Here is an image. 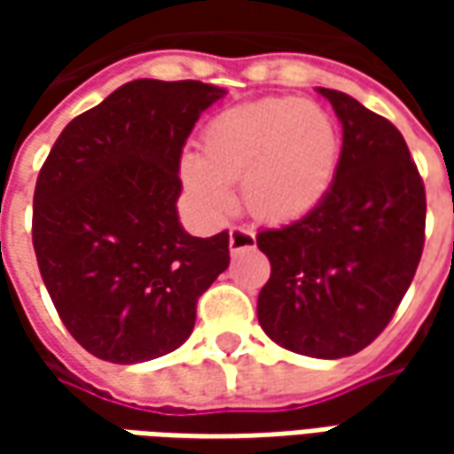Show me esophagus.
Returning a JSON list of instances; mask_svg holds the SVG:
<instances>
[{
    "instance_id": "34e87169",
    "label": "esophagus",
    "mask_w": 454,
    "mask_h": 454,
    "mask_svg": "<svg viewBox=\"0 0 454 454\" xmlns=\"http://www.w3.org/2000/svg\"><path fill=\"white\" fill-rule=\"evenodd\" d=\"M254 247V232L247 230V227H232L230 232V250L237 253V250H250Z\"/></svg>"
}]
</instances>
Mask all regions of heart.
<instances>
[{"mask_svg": "<svg viewBox=\"0 0 454 454\" xmlns=\"http://www.w3.org/2000/svg\"><path fill=\"white\" fill-rule=\"evenodd\" d=\"M336 149L333 123L318 106L260 100L209 121L204 153L182 156V179L204 215L215 219L232 209L237 179H242V200L254 217H298L328 192Z\"/></svg>", "mask_w": 454, "mask_h": 454, "instance_id": "heart-1", "label": "heart"}]
</instances>
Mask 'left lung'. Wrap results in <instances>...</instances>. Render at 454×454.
<instances>
[{
	"label": "left lung",
	"mask_w": 454,
	"mask_h": 454,
	"mask_svg": "<svg viewBox=\"0 0 454 454\" xmlns=\"http://www.w3.org/2000/svg\"><path fill=\"white\" fill-rule=\"evenodd\" d=\"M343 129L333 182L316 207L262 230L270 280L257 321L278 346L354 356L392 321L425 245V184L404 136L356 98L318 88Z\"/></svg>",
	"instance_id": "obj_1"
}]
</instances>
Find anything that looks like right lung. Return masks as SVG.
<instances>
[{
    "mask_svg": "<svg viewBox=\"0 0 454 454\" xmlns=\"http://www.w3.org/2000/svg\"><path fill=\"white\" fill-rule=\"evenodd\" d=\"M200 80H131L73 118L35 186L32 245L65 328L111 364L179 348L197 298L230 265V235L179 222L182 149L224 98Z\"/></svg>",
    "mask_w": 454,
    "mask_h": 454,
    "instance_id": "1",
    "label": "right lung"
}]
</instances>
